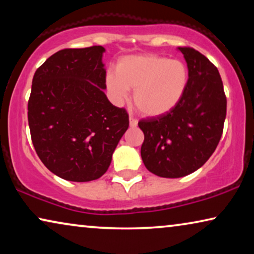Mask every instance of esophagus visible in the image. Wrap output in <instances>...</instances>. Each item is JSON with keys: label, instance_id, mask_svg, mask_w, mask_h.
<instances>
[{"label": "esophagus", "instance_id": "esophagus-1", "mask_svg": "<svg viewBox=\"0 0 254 254\" xmlns=\"http://www.w3.org/2000/svg\"><path fill=\"white\" fill-rule=\"evenodd\" d=\"M129 126L131 127V128H135L137 126V120L136 119H134V118H129Z\"/></svg>", "mask_w": 254, "mask_h": 254}]
</instances>
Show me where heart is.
Here are the masks:
<instances>
[{
	"label": "heart",
	"instance_id": "1",
	"mask_svg": "<svg viewBox=\"0 0 254 254\" xmlns=\"http://www.w3.org/2000/svg\"><path fill=\"white\" fill-rule=\"evenodd\" d=\"M189 70L180 60L156 54L129 55L118 62L117 72L106 75V86L114 103L121 104L134 90V104L145 117L171 112L185 95Z\"/></svg>",
	"mask_w": 254,
	"mask_h": 254
}]
</instances>
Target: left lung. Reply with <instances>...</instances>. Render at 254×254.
Segmentation results:
<instances>
[{"label":"left lung","mask_w":254,"mask_h":254,"mask_svg":"<svg viewBox=\"0 0 254 254\" xmlns=\"http://www.w3.org/2000/svg\"><path fill=\"white\" fill-rule=\"evenodd\" d=\"M189 68V84L171 112L141 120V157L163 178H180L200 169L216 149L227 116V98L217 68L190 47H178Z\"/></svg>","instance_id":"1"}]
</instances>
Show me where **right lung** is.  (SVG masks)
<instances>
[{
	"mask_svg": "<svg viewBox=\"0 0 254 254\" xmlns=\"http://www.w3.org/2000/svg\"><path fill=\"white\" fill-rule=\"evenodd\" d=\"M103 46L68 48L34 72L27 105L33 147L44 165L69 182L107 171L129 126L126 110L107 99Z\"/></svg>",
	"mask_w": 254,
	"mask_h": 254,
	"instance_id": "obj_1",
	"label": "right lung"
}]
</instances>
